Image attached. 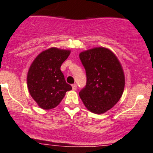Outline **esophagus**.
I'll return each instance as SVG.
<instances>
[{
  "instance_id": "obj_1",
  "label": "esophagus",
  "mask_w": 153,
  "mask_h": 153,
  "mask_svg": "<svg viewBox=\"0 0 153 153\" xmlns=\"http://www.w3.org/2000/svg\"><path fill=\"white\" fill-rule=\"evenodd\" d=\"M71 86H72V89H73V90H76L77 88H78V87H77L76 84H73V85H71Z\"/></svg>"
}]
</instances>
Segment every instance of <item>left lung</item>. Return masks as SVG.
I'll use <instances>...</instances> for the list:
<instances>
[{"label": "left lung", "mask_w": 153, "mask_h": 153, "mask_svg": "<svg viewBox=\"0 0 153 153\" xmlns=\"http://www.w3.org/2000/svg\"><path fill=\"white\" fill-rule=\"evenodd\" d=\"M86 71L87 82L79 96L85 107L94 114H104L112 108L123 94L125 78L116 56L104 47L80 53Z\"/></svg>", "instance_id": "obj_1"}]
</instances>
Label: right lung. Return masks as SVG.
Segmentation results:
<instances>
[{"instance_id": "add662e5", "label": "right lung", "mask_w": 153, "mask_h": 153, "mask_svg": "<svg viewBox=\"0 0 153 153\" xmlns=\"http://www.w3.org/2000/svg\"><path fill=\"white\" fill-rule=\"evenodd\" d=\"M69 54V50L50 48L37 56L29 69V92L42 109L56 107L66 91L72 89L71 85L66 83L60 69Z\"/></svg>"}]
</instances>
